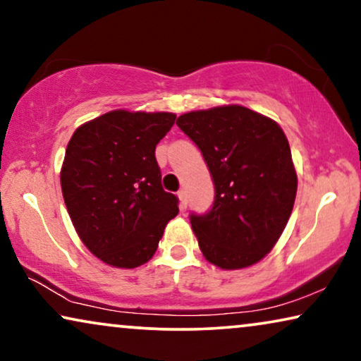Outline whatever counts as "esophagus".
Instances as JSON below:
<instances>
[{
    "label": "esophagus",
    "mask_w": 361,
    "mask_h": 361,
    "mask_svg": "<svg viewBox=\"0 0 361 361\" xmlns=\"http://www.w3.org/2000/svg\"><path fill=\"white\" fill-rule=\"evenodd\" d=\"M177 197H179V209L184 212L187 209V197H185V192L184 190H179V194H177Z\"/></svg>",
    "instance_id": "34e87169"
}]
</instances>
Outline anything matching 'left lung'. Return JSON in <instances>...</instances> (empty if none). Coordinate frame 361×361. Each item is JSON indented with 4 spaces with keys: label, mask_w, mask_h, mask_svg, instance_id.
<instances>
[{
    "label": "left lung",
    "mask_w": 361,
    "mask_h": 361,
    "mask_svg": "<svg viewBox=\"0 0 361 361\" xmlns=\"http://www.w3.org/2000/svg\"><path fill=\"white\" fill-rule=\"evenodd\" d=\"M177 126L199 146L215 184L212 210L190 216L200 251L220 269L250 268L274 248L293 214L298 172L288 137L241 105L184 113Z\"/></svg>",
    "instance_id": "1"
}]
</instances>
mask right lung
<instances>
[{
	"instance_id": "1",
	"label": "right lung",
	"mask_w": 361,
	"mask_h": 361,
	"mask_svg": "<svg viewBox=\"0 0 361 361\" xmlns=\"http://www.w3.org/2000/svg\"><path fill=\"white\" fill-rule=\"evenodd\" d=\"M174 113L111 110L83 123L61 169L63 202L78 238L113 268L133 269L154 256L177 197L164 192L154 151Z\"/></svg>"
}]
</instances>
